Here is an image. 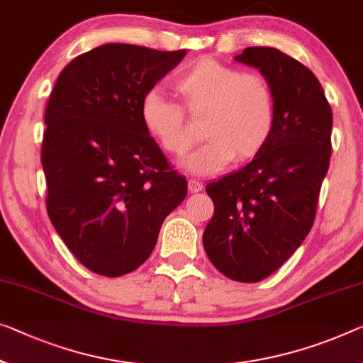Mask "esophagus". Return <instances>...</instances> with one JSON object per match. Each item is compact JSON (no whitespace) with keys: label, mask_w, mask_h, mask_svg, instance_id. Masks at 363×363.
<instances>
[{"label":"esophagus","mask_w":363,"mask_h":363,"mask_svg":"<svg viewBox=\"0 0 363 363\" xmlns=\"http://www.w3.org/2000/svg\"><path fill=\"white\" fill-rule=\"evenodd\" d=\"M188 189L189 193H199L203 191V183L194 180V178H191V180H188Z\"/></svg>","instance_id":"1"}]
</instances>
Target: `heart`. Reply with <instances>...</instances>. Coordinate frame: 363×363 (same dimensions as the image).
Returning a JSON list of instances; mask_svg holds the SVG:
<instances>
[{
  "instance_id": "1",
  "label": "heart",
  "mask_w": 363,
  "mask_h": 363,
  "mask_svg": "<svg viewBox=\"0 0 363 363\" xmlns=\"http://www.w3.org/2000/svg\"><path fill=\"white\" fill-rule=\"evenodd\" d=\"M174 87L183 107L154 89L143 99L141 120L164 150L182 157L196 141V131L182 108L194 121L204 118L203 135L208 141L182 162L189 174L211 175L232 160L248 162L269 141L276 102L261 74L201 58L175 77Z\"/></svg>"
}]
</instances>
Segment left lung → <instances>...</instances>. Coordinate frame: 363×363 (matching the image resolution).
<instances>
[{"label":"left lung","instance_id":"obj_1","mask_svg":"<svg viewBox=\"0 0 363 363\" xmlns=\"http://www.w3.org/2000/svg\"><path fill=\"white\" fill-rule=\"evenodd\" d=\"M233 60L269 82L276 121L252 162L206 186L214 216L203 245L222 274L258 282L291 258L313 225L330 169L333 111L313 72L281 50L250 47Z\"/></svg>","mask_w":363,"mask_h":363}]
</instances>
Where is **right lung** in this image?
I'll return each mask as SVG.
<instances>
[{
  "instance_id": "right-lung-1",
  "label": "right lung",
  "mask_w": 363,
  "mask_h": 363,
  "mask_svg": "<svg viewBox=\"0 0 363 363\" xmlns=\"http://www.w3.org/2000/svg\"><path fill=\"white\" fill-rule=\"evenodd\" d=\"M185 50L105 43L60 72L45 110L42 167L47 211L69 252L97 274L135 271L165 217L186 198L141 120L147 92Z\"/></svg>"
}]
</instances>
